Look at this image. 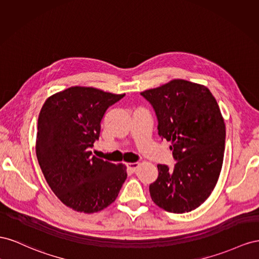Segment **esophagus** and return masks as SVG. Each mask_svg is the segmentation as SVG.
<instances>
[{
	"label": "esophagus",
	"mask_w": 259,
	"mask_h": 259,
	"mask_svg": "<svg viewBox=\"0 0 259 259\" xmlns=\"http://www.w3.org/2000/svg\"><path fill=\"white\" fill-rule=\"evenodd\" d=\"M127 167L131 172H135L139 167V162H129V164H127Z\"/></svg>",
	"instance_id": "esophagus-1"
}]
</instances>
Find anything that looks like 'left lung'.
I'll use <instances>...</instances> for the list:
<instances>
[{"mask_svg":"<svg viewBox=\"0 0 259 259\" xmlns=\"http://www.w3.org/2000/svg\"><path fill=\"white\" fill-rule=\"evenodd\" d=\"M158 120V135L171 142L174 170L157 165L152 201L169 212L195 209L208 198L224 161L226 124L216 99L203 84L174 79L141 92Z\"/></svg>","mask_w":259,"mask_h":259,"instance_id":"obj_1","label":"left lung"}]
</instances>
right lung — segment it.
Returning <instances> with one entry per match:
<instances>
[{"mask_svg": "<svg viewBox=\"0 0 259 259\" xmlns=\"http://www.w3.org/2000/svg\"><path fill=\"white\" fill-rule=\"evenodd\" d=\"M124 94L70 87L44 103L35 153L49 187L67 207L85 213L106 208L118 196L127 167L92 156L106 109Z\"/></svg>", "mask_w": 259, "mask_h": 259, "instance_id": "add662e5", "label": "right lung"}]
</instances>
